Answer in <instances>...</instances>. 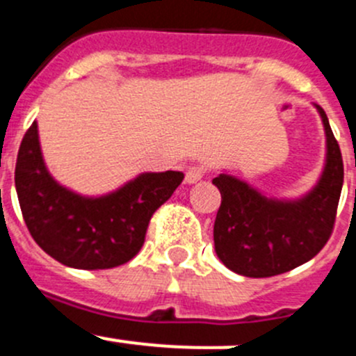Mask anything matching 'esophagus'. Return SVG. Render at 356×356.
<instances>
[{"mask_svg": "<svg viewBox=\"0 0 356 356\" xmlns=\"http://www.w3.org/2000/svg\"><path fill=\"white\" fill-rule=\"evenodd\" d=\"M203 175H205V168H203L202 165H191V167H188V170H186V182H188V184H195V182H198Z\"/></svg>", "mask_w": 356, "mask_h": 356, "instance_id": "esophagus-1", "label": "esophagus"}]
</instances>
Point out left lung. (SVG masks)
Segmentation results:
<instances>
[{
	"instance_id": "left-lung-1",
	"label": "left lung",
	"mask_w": 356,
	"mask_h": 356,
	"mask_svg": "<svg viewBox=\"0 0 356 356\" xmlns=\"http://www.w3.org/2000/svg\"><path fill=\"white\" fill-rule=\"evenodd\" d=\"M318 111L327 134V165L308 196L275 202L231 175L220 174L212 181L222 198L213 222V243L220 261L234 273L250 278L287 273L315 257L329 241L344 167L325 111Z\"/></svg>"
}]
</instances>
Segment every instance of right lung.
Instances as JSON below:
<instances>
[{
	"label": "right lung",
	"mask_w": 356,
	"mask_h": 356,
	"mask_svg": "<svg viewBox=\"0 0 356 356\" xmlns=\"http://www.w3.org/2000/svg\"><path fill=\"white\" fill-rule=\"evenodd\" d=\"M182 172L143 174L118 191L83 198L58 186L41 158L36 122L15 163V188L31 236L55 261L78 270H109L136 257L153 213L174 195Z\"/></svg>",
	"instance_id": "obj_1"
}]
</instances>
